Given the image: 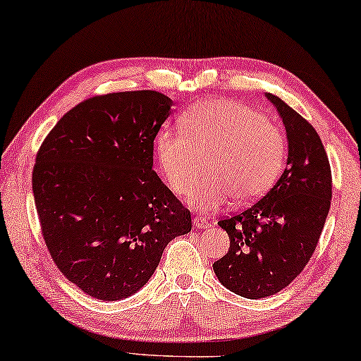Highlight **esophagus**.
Segmentation results:
<instances>
[{"label": "esophagus", "instance_id": "1", "mask_svg": "<svg viewBox=\"0 0 361 361\" xmlns=\"http://www.w3.org/2000/svg\"><path fill=\"white\" fill-rule=\"evenodd\" d=\"M193 224L200 227V229H207V227H209L208 221L204 218H200V216H195V218H193Z\"/></svg>", "mask_w": 361, "mask_h": 361}]
</instances>
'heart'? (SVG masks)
I'll use <instances>...</instances> for the list:
<instances>
[{
  "label": "heart",
  "mask_w": 361,
  "mask_h": 361,
  "mask_svg": "<svg viewBox=\"0 0 361 361\" xmlns=\"http://www.w3.org/2000/svg\"><path fill=\"white\" fill-rule=\"evenodd\" d=\"M184 132L163 130L157 138L159 164L176 193L188 192L209 159V179L190 191L192 207L212 213L235 198L263 197L282 173L287 140L263 113L231 99H208L182 119Z\"/></svg>",
  "instance_id": "1"
}]
</instances>
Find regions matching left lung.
Listing matches in <instances>:
<instances>
[{"mask_svg": "<svg viewBox=\"0 0 361 361\" xmlns=\"http://www.w3.org/2000/svg\"><path fill=\"white\" fill-rule=\"evenodd\" d=\"M289 138L284 173L266 195L219 226L231 247L213 269L221 284L247 298L274 295L302 273L318 245L332 198L331 164L314 127L268 93Z\"/></svg>", "mask_w": 361, "mask_h": 361, "instance_id": "left-lung-1", "label": "left lung"}]
</instances>
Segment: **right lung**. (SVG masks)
Here are the masks:
<instances>
[{"instance_id":"obj_1","label":"right lung","mask_w":361,"mask_h":361,"mask_svg":"<svg viewBox=\"0 0 361 361\" xmlns=\"http://www.w3.org/2000/svg\"><path fill=\"white\" fill-rule=\"evenodd\" d=\"M173 99L154 90L97 95L68 111L38 148L32 190L58 269L87 295L123 300L192 229L190 209L152 169Z\"/></svg>"}]
</instances>
